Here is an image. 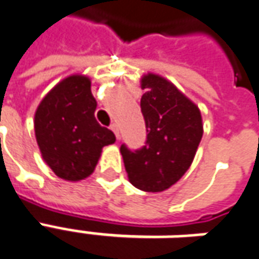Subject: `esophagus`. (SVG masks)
I'll return each mask as SVG.
<instances>
[{"mask_svg": "<svg viewBox=\"0 0 259 259\" xmlns=\"http://www.w3.org/2000/svg\"><path fill=\"white\" fill-rule=\"evenodd\" d=\"M110 128H111V131H113V133L115 134V137H117V139L120 138V133H118V125H117L115 122H113V124H111V126H110Z\"/></svg>", "mask_w": 259, "mask_h": 259, "instance_id": "esophagus-1", "label": "esophagus"}]
</instances>
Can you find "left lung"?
I'll return each mask as SVG.
<instances>
[{"label": "left lung", "instance_id": "obj_1", "mask_svg": "<svg viewBox=\"0 0 259 259\" xmlns=\"http://www.w3.org/2000/svg\"><path fill=\"white\" fill-rule=\"evenodd\" d=\"M141 88L146 144L138 150L122 144L120 152L130 183L142 191L160 192L191 166L202 138V117L197 104L160 75H144Z\"/></svg>", "mask_w": 259, "mask_h": 259}]
</instances>
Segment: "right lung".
<instances>
[{
	"instance_id": "1",
	"label": "right lung",
	"mask_w": 259,
	"mask_h": 259,
	"mask_svg": "<svg viewBox=\"0 0 259 259\" xmlns=\"http://www.w3.org/2000/svg\"><path fill=\"white\" fill-rule=\"evenodd\" d=\"M97 103L85 75H71L58 82L38 104L34 135L47 166L67 181L89 177L103 146L115 135L95 118Z\"/></svg>"
}]
</instances>
